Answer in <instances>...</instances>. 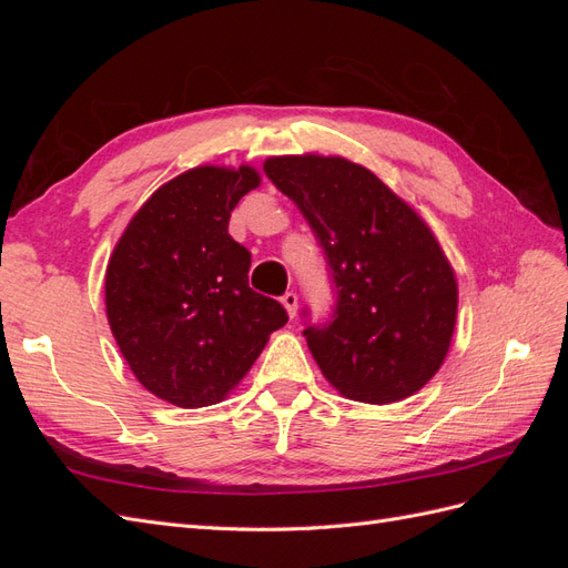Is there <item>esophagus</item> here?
Wrapping results in <instances>:
<instances>
[{
  "label": "esophagus",
  "mask_w": 568,
  "mask_h": 568,
  "mask_svg": "<svg viewBox=\"0 0 568 568\" xmlns=\"http://www.w3.org/2000/svg\"><path fill=\"white\" fill-rule=\"evenodd\" d=\"M280 301H282V305L286 307L288 317H294V315H296V311H298V296L294 294V291H286V294H284Z\"/></svg>",
  "instance_id": "1"
}]
</instances>
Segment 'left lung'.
Returning a JSON list of instances; mask_svg holds the SVG:
<instances>
[{
    "mask_svg": "<svg viewBox=\"0 0 568 568\" xmlns=\"http://www.w3.org/2000/svg\"><path fill=\"white\" fill-rule=\"evenodd\" d=\"M265 175L301 209L336 291L329 322L303 329L322 374L359 403L417 393L443 365L457 317L455 272L432 230L346 159H267Z\"/></svg>",
    "mask_w": 568,
    "mask_h": 568,
    "instance_id": "8db88e82",
    "label": "left lung"
}]
</instances>
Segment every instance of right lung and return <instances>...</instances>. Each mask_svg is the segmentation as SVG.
<instances>
[{
  "label": "right lung",
  "instance_id": "add662e5",
  "mask_svg": "<svg viewBox=\"0 0 568 568\" xmlns=\"http://www.w3.org/2000/svg\"><path fill=\"white\" fill-rule=\"evenodd\" d=\"M253 168L203 165L163 184L130 220L106 270V315L140 384L178 407L220 403L244 379L284 307L248 286L230 215Z\"/></svg>",
  "mask_w": 568,
  "mask_h": 568
}]
</instances>
